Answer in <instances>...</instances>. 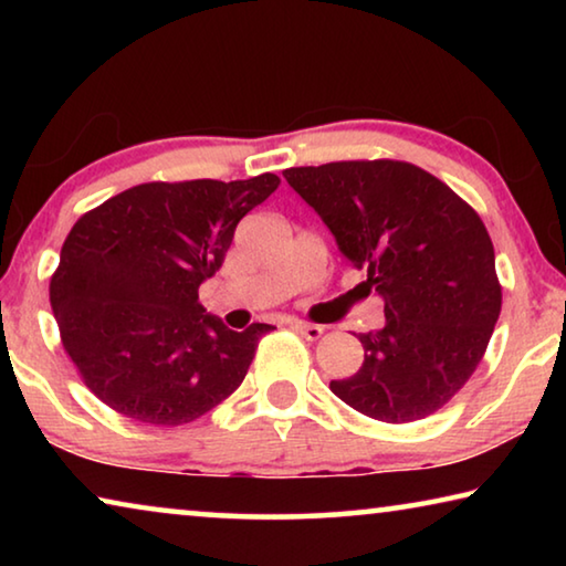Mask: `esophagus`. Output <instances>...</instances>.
<instances>
[{
	"label": "esophagus",
	"mask_w": 566,
	"mask_h": 566,
	"mask_svg": "<svg viewBox=\"0 0 566 566\" xmlns=\"http://www.w3.org/2000/svg\"><path fill=\"white\" fill-rule=\"evenodd\" d=\"M290 327L294 329V332H300L304 339H310V342H314V339H319L322 334H324V327H319V324H312V322H302V319H292L290 322Z\"/></svg>",
	"instance_id": "esophagus-1"
}]
</instances>
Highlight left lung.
I'll return each mask as SVG.
<instances>
[{"mask_svg":"<svg viewBox=\"0 0 566 566\" xmlns=\"http://www.w3.org/2000/svg\"><path fill=\"white\" fill-rule=\"evenodd\" d=\"M284 179L367 272L387 324L359 334L357 375L332 391L352 409L407 424L442 409L482 361L502 312L494 247L442 179L397 159L284 169Z\"/></svg>","mask_w":566,"mask_h":566,"instance_id":"8db88e82","label":"left lung"}]
</instances>
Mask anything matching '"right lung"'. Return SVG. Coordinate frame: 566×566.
<instances>
[{
    "label": "right lung",
    "mask_w": 566,
    "mask_h": 566,
    "mask_svg": "<svg viewBox=\"0 0 566 566\" xmlns=\"http://www.w3.org/2000/svg\"><path fill=\"white\" fill-rule=\"evenodd\" d=\"M280 187L147 181L76 219L50 282L64 352L92 395L132 421L179 427L242 385L270 324L227 329L199 304L234 229Z\"/></svg>",
    "instance_id": "obj_1"
}]
</instances>
